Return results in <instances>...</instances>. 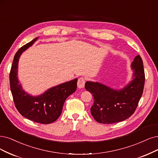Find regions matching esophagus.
<instances>
[{
  "label": "esophagus",
  "instance_id": "1",
  "mask_svg": "<svg viewBox=\"0 0 158 158\" xmlns=\"http://www.w3.org/2000/svg\"><path fill=\"white\" fill-rule=\"evenodd\" d=\"M85 79L83 77H81L78 79L77 81V86L79 89H82L85 86Z\"/></svg>",
  "mask_w": 158,
  "mask_h": 158
}]
</instances>
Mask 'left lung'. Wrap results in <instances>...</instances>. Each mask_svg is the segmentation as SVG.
I'll list each match as a JSON object with an SVG mask.
<instances>
[{
    "label": "left lung",
    "instance_id": "8db88e82",
    "mask_svg": "<svg viewBox=\"0 0 158 158\" xmlns=\"http://www.w3.org/2000/svg\"><path fill=\"white\" fill-rule=\"evenodd\" d=\"M131 66V80L122 89H114L99 82H86V90L94 96L91 114L99 123L110 124L120 122L130 117L135 112L144 85L141 57L137 55L134 58Z\"/></svg>",
    "mask_w": 158,
    "mask_h": 158
}]
</instances>
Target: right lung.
<instances>
[{"mask_svg": "<svg viewBox=\"0 0 158 158\" xmlns=\"http://www.w3.org/2000/svg\"><path fill=\"white\" fill-rule=\"evenodd\" d=\"M38 37L21 48L14 58L10 73V89L15 107L26 118L40 124L54 122L61 114L66 98L77 89V79L52 86L38 96H32L23 89L17 72L21 55L31 47Z\"/></svg>", "mask_w": 158, "mask_h": 158, "instance_id": "right-lung-1", "label": "right lung"}]
</instances>
